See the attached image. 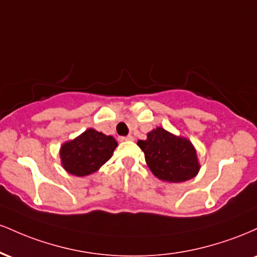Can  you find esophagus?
<instances>
[{
  "label": "esophagus",
  "mask_w": 257,
  "mask_h": 257,
  "mask_svg": "<svg viewBox=\"0 0 257 257\" xmlns=\"http://www.w3.org/2000/svg\"><path fill=\"white\" fill-rule=\"evenodd\" d=\"M120 141H133L134 140V137H132V135H128V137H122L119 138Z\"/></svg>",
  "instance_id": "1"
}]
</instances>
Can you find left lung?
<instances>
[{
  "label": "left lung",
  "mask_w": 257,
  "mask_h": 257,
  "mask_svg": "<svg viewBox=\"0 0 257 257\" xmlns=\"http://www.w3.org/2000/svg\"><path fill=\"white\" fill-rule=\"evenodd\" d=\"M138 146L145 153L146 163L153 175L167 182H184L199 172L194 146L186 138L176 137L157 126L139 140Z\"/></svg>",
  "instance_id": "8db88e82"
}]
</instances>
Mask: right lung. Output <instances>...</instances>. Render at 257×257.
I'll return each mask as SVG.
<instances>
[{
	"mask_svg": "<svg viewBox=\"0 0 257 257\" xmlns=\"http://www.w3.org/2000/svg\"><path fill=\"white\" fill-rule=\"evenodd\" d=\"M117 141L110 135L89 128L60 147L61 166L75 176H87L95 173L111 158Z\"/></svg>",
	"mask_w": 257,
	"mask_h": 257,
	"instance_id": "1",
	"label": "right lung"
}]
</instances>
